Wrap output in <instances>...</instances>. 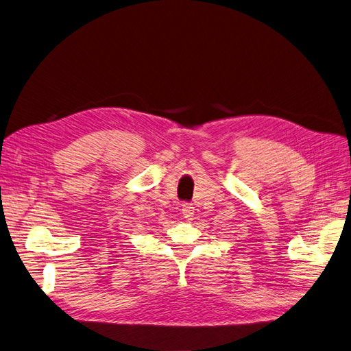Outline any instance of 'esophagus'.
<instances>
[{"label":"esophagus","mask_w":351,"mask_h":351,"mask_svg":"<svg viewBox=\"0 0 351 351\" xmlns=\"http://www.w3.org/2000/svg\"><path fill=\"white\" fill-rule=\"evenodd\" d=\"M182 215H183V217H185V219L191 220L193 217V215H195L193 205L192 204H183L182 205Z\"/></svg>","instance_id":"34e87169"}]
</instances>
